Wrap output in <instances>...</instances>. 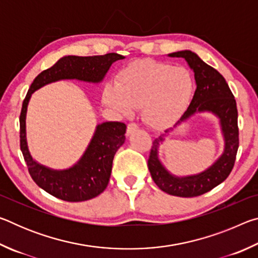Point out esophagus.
Wrapping results in <instances>:
<instances>
[{
    "label": "esophagus",
    "instance_id": "obj_1",
    "mask_svg": "<svg viewBox=\"0 0 258 258\" xmlns=\"http://www.w3.org/2000/svg\"><path fill=\"white\" fill-rule=\"evenodd\" d=\"M139 128V125L137 123H131L128 124L127 126V131H126V133H127V135H131L133 132H135Z\"/></svg>",
    "mask_w": 258,
    "mask_h": 258
}]
</instances>
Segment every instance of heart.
<instances>
[{
  "instance_id": "1",
  "label": "heart",
  "mask_w": 258,
  "mask_h": 258,
  "mask_svg": "<svg viewBox=\"0 0 258 258\" xmlns=\"http://www.w3.org/2000/svg\"><path fill=\"white\" fill-rule=\"evenodd\" d=\"M195 92L189 69L152 59L137 60L124 67L115 84H106L102 100L123 116L142 108L143 118L152 127L173 124L184 113Z\"/></svg>"
}]
</instances>
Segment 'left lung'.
Segmentation results:
<instances>
[{"label": "left lung", "instance_id": "obj_1", "mask_svg": "<svg viewBox=\"0 0 258 258\" xmlns=\"http://www.w3.org/2000/svg\"><path fill=\"white\" fill-rule=\"evenodd\" d=\"M169 56L184 58L195 72V80L197 83V89L191 103L176 125L198 111H212L221 120L225 139V149L220 159L207 171L200 173L199 175L180 178L172 176L158 160L157 149L159 142L163 141V139L159 138L152 143L148 168L157 186L166 194L177 197H197L217 186L232 171L239 148L237 102L224 77L215 68L204 62L194 52L178 51L171 53Z\"/></svg>", "mask_w": 258, "mask_h": 258}]
</instances>
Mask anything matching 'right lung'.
I'll list each match as a JSON object with an SVG mask.
<instances>
[{
    "mask_svg": "<svg viewBox=\"0 0 258 258\" xmlns=\"http://www.w3.org/2000/svg\"><path fill=\"white\" fill-rule=\"evenodd\" d=\"M124 59L117 53L104 55L61 58L49 69L38 74L30 85L19 117L20 149L28 172L36 184L47 194L64 202L77 203L97 197L106 189L110 177L112 159L125 142L126 125L120 121H107L98 125L84 156L74 167L66 171H52L37 164L30 156L26 141V111L30 95L37 89L59 80H76L98 83L116 60Z\"/></svg>",
    "mask_w": 258,
    "mask_h": 258,
    "instance_id": "1",
    "label": "right lung"
}]
</instances>
